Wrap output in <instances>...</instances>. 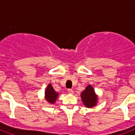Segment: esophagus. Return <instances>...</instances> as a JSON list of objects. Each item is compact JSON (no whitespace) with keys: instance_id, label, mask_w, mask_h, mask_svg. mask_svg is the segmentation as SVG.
I'll return each mask as SVG.
<instances>
[{"instance_id":"34e87169","label":"esophagus","mask_w":135,"mask_h":135,"mask_svg":"<svg viewBox=\"0 0 135 135\" xmlns=\"http://www.w3.org/2000/svg\"><path fill=\"white\" fill-rule=\"evenodd\" d=\"M68 93L70 94H73L74 93L73 89H68Z\"/></svg>"}]
</instances>
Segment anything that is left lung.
<instances>
[{
	"mask_svg": "<svg viewBox=\"0 0 135 135\" xmlns=\"http://www.w3.org/2000/svg\"><path fill=\"white\" fill-rule=\"evenodd\" d=\"M81 99L86 108H93L95 106L97 103V95L95 94L94 89L91 85H88L84 91L81 93Z\"/></svg>",
	"mask_w": 135,
	"mask_h": 135,
	"instance_id": "obj_1",
	"label": "left lung"
}]
</instances>
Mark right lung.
Here are the masks:
<instances>
[{
	"label": "right lung",
	"mask_w": 135,
	"mask_h": 135,
	"mask_svg": "<svg viewBox=\"0 0 135 135\" xmlns=\"http://www.w3.org/2000/svg\"><path fill=\"white\" fill-rule=\"evenodd\" d=\"M58 96H59V93L53 89L51 84H49L45 90V98L46 101L49 103L53 104V103H55Z\"/></svg>",
	"instance_id": "1"
}]
</instances>
